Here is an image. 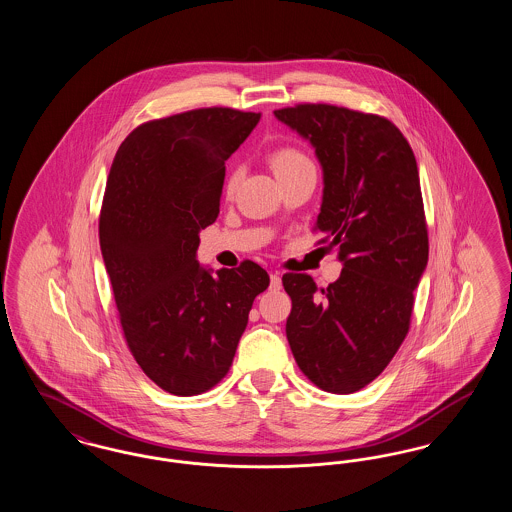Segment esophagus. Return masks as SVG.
<instances>
[{
    "mask_svg": "<svg viewBox=\"0 0 512 512\" xmlns=\"http://www.w3.org/2000/svg\"><path fill=\"white\" fill-rule=\"evenodd\" d=\"M282 288V276L278 272L270 274V290H280Z\"/></svg>",
    "mask_w": 512,
    "mask_h": 512,
    "instance_id": "esophagus-1",
    "label": "esophagus"
}]
</instances>
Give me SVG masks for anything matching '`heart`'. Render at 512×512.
I'll use <instances>...</instances> for the list:
<instances>
[{
    "instance_id": "1",
    "label": "heart",
    "mask_w": 512,
    "mask_h": 512,
    "mask_svg": "<svg viewBox=\"0 0 512 512\" xmlns=\"http://www.w3.org/2000/svg\"><path fill=\"white\" fill-rule=\"evenodd\" d=\"M268 165L274 171L278 178L292 174V172L303 171V169H313L311 159L295 146L274 147L267 155ZM240 182V171L236 167H232L226 172L224 178V194L232 195L238 188Z\"/></svg>"
}]
</instances>
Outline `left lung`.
<instances>
[{"label": "left lung", "mask_w": 512, "mask_h": 512, "mask_svg": "<svg viewBox=\"0 0 512 512\" xmlns=\"http://www.w3.org/2000/svg\"><path fill=\"white\" fill-rule=\"evenodd\" d=\"M274 115L317 151L324 197L315 232L336 247L340 280L318 288L286 272V336L295 363L320 390H363L409 334L414 288L428 263V226L413 149L386 117L330 103Z\"/></svg>", "instance_id": "obj_1"}]
</instances>
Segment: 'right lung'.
Listing matches in <instances>:
<instances>
[{"mask_svg":"<svg viewBox=\"0 0 512 512\" xmlns=\"http://www.w3.org/2000/svg\"><path fill=\"white\" fill-rule=\"evenodd\" d=\"M261 113L201 107L153 119L122 142L107 178L99 245L122 336L147 378L199 395L228 374L267 270L245 259L217 274L195 261L219 217L224 161Z\"/></svg>","mask_w":512,"mask_h":512,"instance_id":"obj_1","label":"right lung"}]
</instances>
